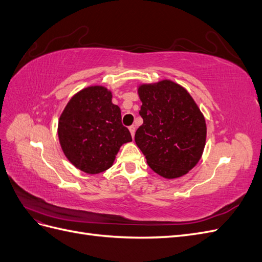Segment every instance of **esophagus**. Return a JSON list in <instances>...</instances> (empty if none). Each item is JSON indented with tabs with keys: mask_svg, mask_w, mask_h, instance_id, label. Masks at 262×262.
<instances>
[{
	"mask_svg": "<svg viewBox=\"0 0 262 262\" xmlns=\"http://www.w3.org/2000/svg\"><path fill=\"white\" fill-rule=\"evenodd\" d=\"M129 130H130V133H131L132 138H133L134 134H136V126H134V125H130V126H129Z\"/></svg>",
	"mask_w": 262,
	"mask_h": 262,
	"instance_id": "1",
	"label": "esophagus"
}]
</instances>
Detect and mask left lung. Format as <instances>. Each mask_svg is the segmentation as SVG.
Segmentation results:
<instances>
[{
  "mask_svg": "<svg viewBox=\"0 0 262 262\" xmlns=\"http://www.w3.org/2000/svg\"><path fill=\"white\" fill-rule=\"evenodd\" d=\"M143 124L136 143L148 166L164 178L186 175L199 162L207 138L200 109L184 87L168 80L141 85Z\"/></svg>",
  "mask_w": 262,
  "mask_h": 262,
  "instance_id": "1",
  "label": "left lung"
}]
</instances>
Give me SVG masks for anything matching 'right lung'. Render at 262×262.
<instances>
[{
  "label": "right lung",
  "instance_id": "1",
  "mask_svg": "<svg viewBox=\"0 0 262 262\" xmlns=\"http://www.w3.org/2000/svg\"><path fill=\"white\" fill-rule=\"evenodd\" d=\"M102 86H91L71 98L58 125L60 144L68 160L87 173L112 167L119 148L132 141L121 122V110Z\"/></svg>",
  "mask_w": 262,
  "mask_h": 262
}]
</instances>
